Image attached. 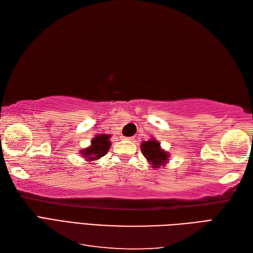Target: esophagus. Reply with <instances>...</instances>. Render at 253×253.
<instances>
[{
  "instance_id": "esophagus-1",
  "label": "esophagus",
  "mask_w": 253,
  "mask_h": 253,
  "mask_svg": "<svg viewBox=\"0 0 253 253\" xmlns=\"http://www.w3.org/2000/svg\"><path fill=\"white\" fill-rule=\"evenodd\" d=\"M126 140H129V141H133V140H134V137H128V138H126Z\"/></svg>"
}]
</instances>
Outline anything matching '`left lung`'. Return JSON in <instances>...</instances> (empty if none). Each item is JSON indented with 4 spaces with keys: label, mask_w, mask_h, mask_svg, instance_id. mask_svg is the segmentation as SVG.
<instances>
[{
    "label": "left lung",
    "mask_w": 253,
    "mask_h": 253,
    "mask_svg": "<svg viewBox=\"0 0 253 253\" xmlns=\"http://www.w3.org/2000/svg\"><path fill=\"white\" fill-rule=\"evenodd\" d=\"M140 148L143 156L152 165V168L158 169L168 163V158L170 156L169 153L160 148V143L156 139L152 138L148 141H142Z\"/></svg>",
    "instance_id": "1"
}]
</instances>
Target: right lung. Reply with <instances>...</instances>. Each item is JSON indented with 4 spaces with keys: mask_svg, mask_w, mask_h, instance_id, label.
<instances>
[{
    "mask_svg": "<svg viewBox=\"0 0 253 253\" xmlns=\"http://www.w3.org/2000/svg\"><path fill=\"white\" fill-rule=\"evenodd\" d=\"M112 135H96L93 140L90 141V145L88 148L81 150L80 154L86 160H97L100 157L104 156L109 152L111 148V138Z\"/></svg>",
    "mask_w": 253,
    "mask_h": 253,
    "instance_id": "1",
    "label": "right lung"
}]
</instances>
